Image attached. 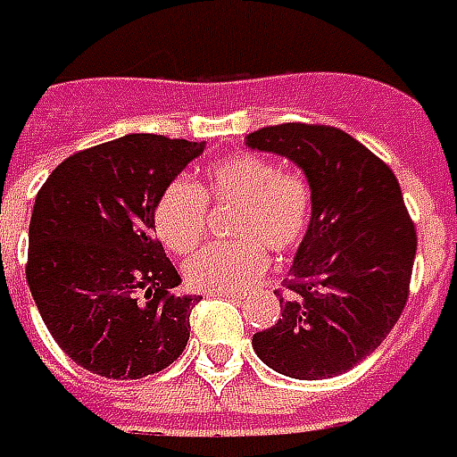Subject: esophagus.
Instances as JSON below:
<instances>
[{
    "label": "esophagus",
    "mask_w": 457,
    "mask_h": 457,
    "mask_svg": "<svg viewBox=\"0 0 457 457\" xmlns=\"http://www.w3.org/2000/svg\"><path fill=\"white\" fill-rule=\"evenodd\" d=\"M212 296H229V299H242L237 292H218V295H212Z\"/></svg>",
    "instance_id": "34e87169"
}]
</instances>
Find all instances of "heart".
<instances>
[{
    "label": "heart",
    "mask_w": 457,
    "mask_h": 457,
    "mask_svg": "<svg viewBox=\"0 0 457 457\" xmlns=\"http://www.w3.org/2000/svg\"><path fill=\"white\" fill-rule=\"evenodd\" d=\"M207 203L235 205L229 235L190 257L185 277L200 292H239L270 267L267 250L287 257L302 247L312 225V185L304 173L277 168L260 153H235L205 168L200 183L175 178L153 210L158 237L175 254H187L207 232Z\"/></svg>",
    "instance_id": "b5f03b06"
}]
</instances>
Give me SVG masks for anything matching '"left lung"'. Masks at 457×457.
<instances>
[{"label":"left lung","instance_id":"obj_1","mask_svg":"<svg viewBox=\"0 0 457 457\" xmlns=\"http://www.w3.org/2000/svg\"><path fill=\"white\" fill-rule=\"evenodd\" d=\"M247 145L287 155L312 185V225L279 296L277 324L252 337L274 371L317 381L363 361L401 317L418 235L394 170L321 123L254 130Z\"/></svg>","mask_w":457,"mask_h":457}]
</instances>
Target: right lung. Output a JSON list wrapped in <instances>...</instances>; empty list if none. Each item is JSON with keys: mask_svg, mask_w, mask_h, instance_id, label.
<instances>
[{"mask_svg": "<svg viewBox=\"0 0 457 457\" xmlns=\"http://www.w3.org/2000/svg\"><path fill=\"white\" fill-rule=\"evenodd\" d=\"M203 143L130 133L69 155L41 185L29 225L27 282L62 351L106 378H143L183 353L200 296L153 235L165 185Z\"/></svg>", "mask_w": 457, "mask_h": 457, "instance_id": "right-lung-1", "label": "right lung"}]
</instances>
